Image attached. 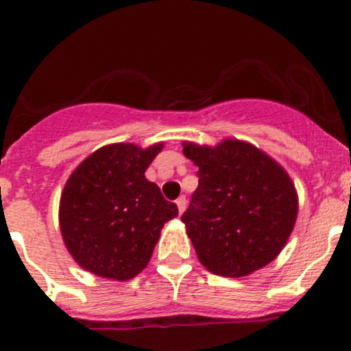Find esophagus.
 <instances>
[{
  "label": "esophagus",
  "mask_w": 351,
  "mask_h": 351,
  "mask_svg": "<svg viewBox=\"0 0 351 351\" xmlns=\"http://www.w3.org/2000/svg\"><path fill=\"white\" fill-rule=\"evenodd\" d=\"M176 207H178L180 214H183V212H185V208H186V198L183 195L180 197L178 200H176Z\"/></svg>",
  "instance_id": "1"
}]
</instances>
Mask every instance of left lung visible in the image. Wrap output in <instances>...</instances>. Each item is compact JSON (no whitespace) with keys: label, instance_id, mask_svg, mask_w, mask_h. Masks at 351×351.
<instances>
[{"label":"left lung","instance_id":"obj_1","mask_svg":"<svg viewBox=\"0 0 351 351\" xmlns=\"http://www.w3.org/2000/svg\"><path fill=\"white\" fill-rule=\"evenodd\" d=\"M198 166V186L182 215L200 263L222 277H246L284 250L299 208L295 186L275 159L253 144L183 143Z\"/></svg>","mask_w":351,"mask_h":351}]
</instances>
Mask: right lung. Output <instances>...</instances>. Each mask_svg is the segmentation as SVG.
Returning a JSON list of instances; mask_svg holds the SVG:
<instances>
[{
    "mask_svg": "<svg viewBox=\"0 0 351 351\" xmlns=\"http://www.w3.org/2000/svg\"><path fill=\"white\" fill-rule=\"evenodd\" d=\"M162 143L108 144L88 156L66 182L59 226L71 256L86 271L125 282L147 267L165 222L178 215L144 176Z\"/></svg>",
    "mask_w": 351,
    "mask_h": 351,
    "instance_id": "add662e5",
    "label": "right lung"
}]
</instances>
